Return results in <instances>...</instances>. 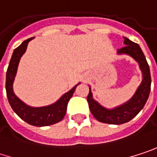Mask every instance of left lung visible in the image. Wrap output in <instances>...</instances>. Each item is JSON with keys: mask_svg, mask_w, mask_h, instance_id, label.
Wrapping results in <instances>:
<instances>
[{"mask_svg": "<svg viewBox=\"0 0 157 157\" xmlns=\"http://www.w3.org/2000/svg\"><path fill=\"white\" fill-rule=\"evenodd\" d=\"M124 44L125 46L121 49H118V54H128L133 57L139 64V67L142 71L143 80L141 84L138 86L133 97L128 100L126 103L113 108L107 109L98 104L94 98L91 92V88L89 87V94L87 96V102L89 105V108L93 115L99 122L109 124H122L132 120L136 114L141 111L150 94L151 90V75L149 65L146 62L144 52H142L140 46L130 41L128 38L124 37Z\"/></svg>", "mask_w": 157, "mask_h": 157, "instance_id": "obj_1", "label": "left lung"}]
</instances>
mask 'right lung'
<instances>
[{
    "mask_svg": "<svg viewBox=\"0 0 157 157\" xmlns=\"http://www.w3.org/2000/svg\"><path fill=\"white\" fill-rule=\"evenodd\" d=\"M33 39V37L25 40L24 42L21 43L20 46H18L13 51L6 73V94L9 104L11 105L13 110L23 121L34 126H47L63 120L66 113L68 102L72 98L77 85L80 84V82L77 83L75 87H73L69 92L65 93L57 102L47 106L32 107L24 104L21 100H20L13 93V83L15 78L20 59L25 52L28 43Z\"/></svg>",
    "mask_w": 157,
    "mask_h": 157,
    "instance_id": "add662e5",
    "label": "right lung"
}]
</instances>
